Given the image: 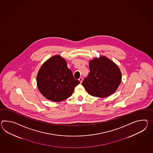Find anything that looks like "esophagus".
I'll list each match as a JSON object with an SVG mask.
<instances>
[{"label": "esophagus", "instance_id": "1", "mask_svg": "<svg viewBox=\"0 0 153 153\" xmlns=\"http://www.w3.org/2000/svg\"><path fill=\"white\" fill-rule=\"evenodd\" d=\"M78 79H79V81L80 83H82V81H83V78H82V77H81L79 78Z\"/></svg>", "mask_w": 153, "mask_h": 153}]
</instances>
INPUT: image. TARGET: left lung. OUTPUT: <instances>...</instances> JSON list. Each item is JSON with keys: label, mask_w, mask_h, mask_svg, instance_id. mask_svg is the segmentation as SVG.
Here are the masks:
<instances>
[{"label": "left lung", "mask_w": 153, "mask_h": 153, "mask_svg": "<svg viewBox=\"0 0 153 153\" xmlns=\"http://www.w3.org/2000/svg\"><path fill=\"white\" fill-rule=\"evenodd\" d=\"M90 72L82 84L90 95L104 98L114 93L122 81L118 66L105 56L95 58L89 62Z\"/></svg>", "instance_id": "1"}]
</instances>
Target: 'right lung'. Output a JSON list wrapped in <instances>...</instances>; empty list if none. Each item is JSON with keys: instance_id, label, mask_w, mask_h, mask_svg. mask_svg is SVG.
Listing matches in <instances>:
<instances>
[{"instance_id": "1", "label": "right lung", "mask_w": 153, "mask_h": 153, "mask_svg": "<svg viewBox=\"0 0 153 153\" xmlns=\"http://www.w3.org/2000/svg\"><path fill=\"white\" fill-rule=\"evenodd\" d=\"M38 89L49 100L59 102L70 97L79 81L74 78L66 61L55 55L45 61L37 73Z\"/></svg>"}]
</instances>
